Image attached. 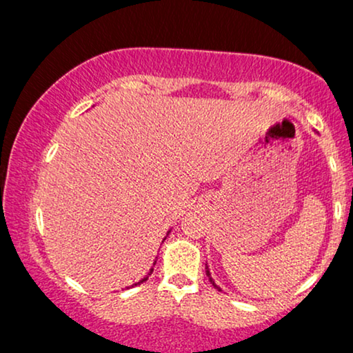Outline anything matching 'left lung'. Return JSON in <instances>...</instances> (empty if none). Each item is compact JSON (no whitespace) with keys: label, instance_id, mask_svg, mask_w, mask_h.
Returning <instances> with one entry per match:
<instances>
[{"label":"left lung","instance_id":"left-lung-1","mask_svg":"<svg viewBox=\"0 0 353 353\" xmlns=\"http://www.w3.org/2000/svg\"><path fill=\"white\" fill-rule=\"evenodd\" d=\"M206 274H208V277H209V282H210V283H212V285H214L215 288H217V290H220V287H219V285H215L214 279H212V277H210V272H209V268H208V266H206ZM220 292H222V290H220Z\"/></svg>","mask_w":353,"mask_h":353}]
</instances>
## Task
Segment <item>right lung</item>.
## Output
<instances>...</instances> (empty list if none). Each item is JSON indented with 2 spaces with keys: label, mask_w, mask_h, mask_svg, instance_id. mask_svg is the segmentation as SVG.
Wrapping results in <instances>:
<instances>
[{
  "label": "right lung",
  "mask_w": 353,
  "mask_h": 353,
  "mask_svg": "<svg viewBox=\"0 0 353 353\" xmlns=\"http://www.w3.org/2000/svg\"><path fill=\"white\" fill-rule=\"evenodd\" d=\"M168 234H170V231H168ZM165 239H166V238H165ZM155 263H157V261H155ZM155 263H154V265H155ZM152 271H154V268H152V270H150V272H149V274H147V276H145V277L143 279V281L136 282V283H134V285H139V283H143V282H145V281H147V279H149V276L152 274Z\"/></svg>",
  "instance_id": "obj_1"
}]
</instances>
